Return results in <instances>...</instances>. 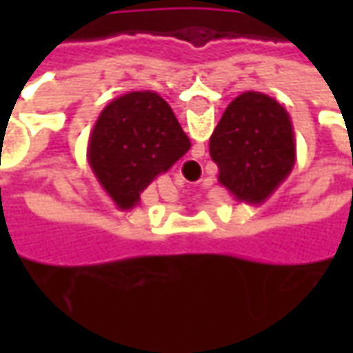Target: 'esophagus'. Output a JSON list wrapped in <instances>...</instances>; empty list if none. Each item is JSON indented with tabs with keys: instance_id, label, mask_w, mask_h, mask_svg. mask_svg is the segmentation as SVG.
<instances>
[{
	"instance_id": "esophagus-1",
	"label": "esophagus",
	"mask_w": 353,
	"mask_h": 353,
	"mask_svg": "<svg viewBox=\"0 0 353 353\" xmlns=\"http://www.w3.org/2000/svg\"><path fill=\"white\" fill-rule=\"evenodd\" d=\"M188 165H192V167H196V169H200V163H194V161H188Z\"/></svg>"
}]
</instances>
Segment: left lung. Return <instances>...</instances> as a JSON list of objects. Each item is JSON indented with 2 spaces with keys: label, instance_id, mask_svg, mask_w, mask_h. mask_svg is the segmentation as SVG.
<instances>
[{
  "label": "left lung",
  "instance_id": "left-lung-1",
  "mask_svg": "<svg viewBox=\"0 0 353 353\" xmlns=\"http://www.w3.org/2000/svg\"><path fill=\"white\" fill-rule=\"evenodd\" d=\"M218 183L239 202L261 204L294 167L289 112L261 92H243L225 108L210 137Z\"/></svg>",
  "mask_w": 353,
  "mask_h": 353
}]
</instances>
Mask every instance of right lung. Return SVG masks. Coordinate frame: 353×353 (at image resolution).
<instances>
[{
    "instance_id": "1",
    "label": "right lung",
    "mask_w": 353,
    "mask_h": 353,
    "mask_svg": "<svg viewBox=\"0 0 353 353\" xmlns=\"http://www.w3.org/2000/svg\"><path fill=\"white\" fill-rule=\"evenodd\" d=\"M190 149V139L157 92H129L108 103L88 141V163L119 210H133L141 192Z\"/></svg>"
}]
</instances>
